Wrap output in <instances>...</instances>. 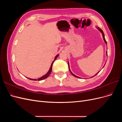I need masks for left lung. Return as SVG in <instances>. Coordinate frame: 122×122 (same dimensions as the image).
I'll list each match as a JSON object with an SVG mask.
<instances>
[{
	"mask_svg": "<svg viewBox=\"0 0 122 122\" xmlns=\"http://www.w3.org/2000/svg\"><path fill=\"white\" fill-rule=\"evenodd\" d=\"M97 28H98V30L100 31L101 32V34H102V36H103V40H104V42L105 43V44H106V45H107V42H106V40H105V36H104V32H103V30H102V29H101V28H100L99 27H97ZM106 55H107V51H106ZM68 65H69V71H70V72H71V73L74 76H75V77H77V78H80V77H78V76H76L75 75H74V74L73 73H72V72L71 71V70H70V67H69V61H68ZM105 66V65H104ZM100 72V71H99ZM99 72H98L97 74H96V75H95L94 76H93V77H93L94 76H96V75L97 74H98L99 73ZM92 77H91V78H92Z\"/></svg>",
	"mask_w": 122,
	"mask_h": 122,
	"instance_id": "left-lung-1",
	"label": "left lung"
}]
</instances>
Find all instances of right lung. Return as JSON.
<instances>
[{"label":"right lung","instance_id":"add662e5","mask_svg":"<svg viewBox=\"0 0 122 122\" xmlns=\"http://www.w3.org/2000/svg\"><path fill=\"white\" fill-rule=\"evenodd\" d=\"M58 54H57V55H56V56L55 57V58H54V60L52 61V64H51V66H50V69H49V71H48V72L45 75H44V76H43L42 77H40V78H38V79H31V78H28V79H29L30 80H35V81H36V80H38V81H40V80H43V79H46V78H47L48 77L49 75H50V73H51V71H52V65H53V63L54 62V61H55V60H56V59L57 58V57H58Z\"/></svg>","mask_w":122,"mask_h":122}]
</instances>
